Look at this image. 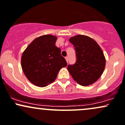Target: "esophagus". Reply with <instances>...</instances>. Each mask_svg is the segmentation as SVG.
Returning <instances> with one entry per match:
<instances>
[{"label": "esophagus", "mask_w": 125, "mask_h": 125, "mask_svg": "<svg viewBox=\"0 0 125 125\" xmlns=\"http://www.w3.org/2000/svg\"><path fill=\"white\" fill-rule=\"evenodd\" d=\"M65 59H66V61L67 63H68V62H69V59H68V58H67V57H66Z\"/></svg>", "instance_id": "obj_1"}]
</instances>
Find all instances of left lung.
<instances>
[{"label": "left lung", "mask_w": 125, "mask_h": 125, "mask_svg": "<svg viewBox=\"0 0 125 125\" xmlns=\"http://www.w3.org/2000/svg\"><path fill=\"white\" fill-rule=\"evenodd\" d=\"M76 52V63L69 65L68 71L73 79L83 86L96 82L103 73L106 60L102 49L93 38L77 35L69 38Z\"/></svg>", "instance_id": "left-lung-1"}]
</instances>
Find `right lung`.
<instances>
[{"label": "right lung", "mask_w": 125, "mask_h": 125, "mask_svg": "<svg viewBox=\"0 0 125 125\" xmlns=\"http://www.w3.org/2000/svg\"><path fill=\"white\" fill-rule=\"evenodd\" d=\"M57 37L43 35L34 39L22 54L21 67L25 76L36 86L43 87L53 83L59 71L67 66L61 50L55 45Z\"/></svg>", "instance_id": "1"}]
</instances>
